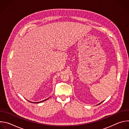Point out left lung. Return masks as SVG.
I'll use <instances>...</instances> for the list:
<instances>
[{
  "label": "left lung",
  "mask_w": 129,
  "mask_h": 129,
  "mask_svg": "<svg viewBox=\"0 0 129 129\" xmlns=\"http://www.w3.org/2000/svg\"><path fill=\"white\" fill-rule=\"evenodd\" d=\"M100 104H101V103H100ZM100 104H99V105H100Z\"/></svg>",
  "instance_id": "left-lung-1"
}]
</instances>
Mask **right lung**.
I'll use <instances>...</instances> for the list:
<instances>
[{
    "label": "right lung",
    "instance_id": "add662e5",
    "mask_svg": "<svg viewBox=\"0 0 129 129\" xmlns=\"http://www.w3.org/2000/svg\"><path fill=\"white\" fill-rule=\"evenodd\" d=\"M47 99H46V100H44V101H41V102H44V101H46V100H47ZM40 102H37V103H39Z\"/></svg>",
    "mask_w": 129,
    "mask_h": 129
}]
</instances>
